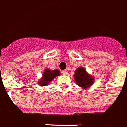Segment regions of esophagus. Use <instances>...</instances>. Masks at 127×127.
Returning <instances> with one entry per match:
<instances>
[{"instance_id": "1", "label": "esophagus", "mask_w": 127, "mask_h": 127, "mask_svg": "<svg viewBox=\"0 0 127 127\" xmlns=\"http://www.w3.org/2000/svg\"><path fill=\"white\" fill-rule=\"evenodd\" d=\"M67 70H64V71H62V73H63V75H67Z\"/></svg>"}]
</instances>
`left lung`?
I'll list each match as a JSON object with an SVG mask.
<instances>
[{
  "label": "left lung",
  "instance_id": "8db88e82",
  "mask_svg": "<svg viewBox=\"0 0 127 127\" xmlns=\"http://www.w3.org/2000/svg\"><path fill=\"white\" fill-rule=\"evenodd\" d=\"M74 79L77 85L81 90L90 88L94 83V77L87 73L84 67L81 66L76 69L74 75Z\"/></svg>",
  "mask_w": 127,
  "mask_h": 127
}]
</instances>
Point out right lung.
<instances>
[{"mask_svg":"<svg viewBox=\"0 0 127 127\" xmlns=\"http://www.w3.org/2000/svg\"><path fill=\"white\" fill-rule=\"evenodd\" d=\"M61 75V72L57 70H50V68H45L44 72L42 74V77L37 81L38 84L40 86H47L50 84V83L57 76Z\"/></svg>","mask_w":127,"mask_h":127,"instance_id":"1","label":"right lung"}]
</instances>
